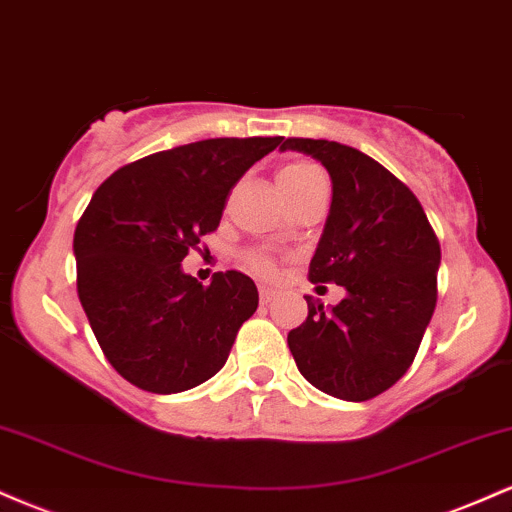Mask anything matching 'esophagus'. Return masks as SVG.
<instances>
[{
  "instance_id": "obj_1",
  "label": "esophagus",
  "mask_w": 512,
  "mask_h": 512,
  "mask_svg": "<svg viewBox=\"0 0 512 512\" xmlns=\"http://www.w3.org/2000/svg\"><path fill=\"white\" fill-rule=\"evenodd\" d=\"M276 293H279V291L272 289V286H260V301H262L264 305L272 303L274 298H276Z\"/></svg>"
}]
</instances>
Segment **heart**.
I'll return each instance as SVG.
<instances>
[{
    "label": "heart",
    "mask_w": 512,
    "mask_h": 512,
    "mask_svg": "<svg viewBox=\"0 0 512 512\" xmlns=\"http://www.w3.org/2000/svg\"><path fill=\"white\" fill-rule=\"evenodd\" d=\"M320 178H325V175H322V170L317 168L315 163L291 161L279 170V187L284 190V195H291V192L301 190V187L310 185V182L320 180ZM243 260H245V264H248V269H252V272L260 274V276H272L276 269L274 257L264 250L245 252Z\"/></svg>",
    "instance_id": "heart-1"
}]
</instances>
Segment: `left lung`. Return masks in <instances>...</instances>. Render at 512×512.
<instances>
[{
	"instance_id": "obj_1",
	"label": "left lung",
	"mask_w": 512,
	"mask_h": 512,
	"mask_svg": "<svg viewBox=\"0 0 512 512\" xmlns=\"http://www.w3.org/2000/svg\"><path fill=\"white\" fill-rule=\"evenodd\" d=\"M327 168L332 204L310 260L313 284L346 289L289 332V349L310 385L346 402L378 397L407 373L436 310L440 243L414 192L363 151L327 139H286Z\"/></svg>"
}]
</instances>
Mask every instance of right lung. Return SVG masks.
<instances>
[{"label": "right lung", "mask_w": 512, "mask_h": 512, "mask_svg": "<svg viewBox=\"0 0 512 512\" xmlns=\"http://www.w3.org/2000/svg\"><path fill=\"white\" fill-rule=\"evenodd\" d=\"M284 137H221L158 151L115 170L76 223V291L105 358L156 395L190 390L226 363L257 310L250 276L202 286L180 262L219 228L245 170Z\"/></svg>", "instance_id": "right-lung-1"}]
</instances>
